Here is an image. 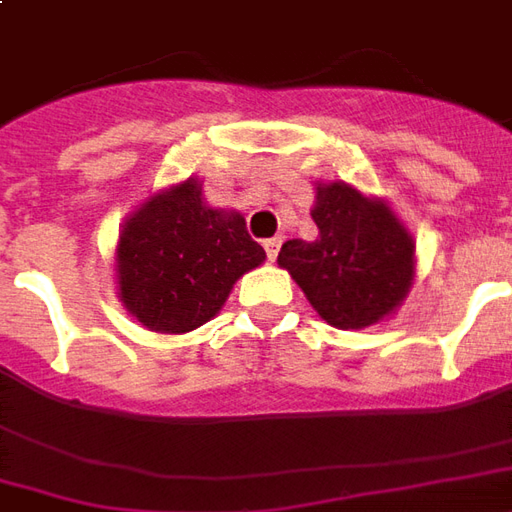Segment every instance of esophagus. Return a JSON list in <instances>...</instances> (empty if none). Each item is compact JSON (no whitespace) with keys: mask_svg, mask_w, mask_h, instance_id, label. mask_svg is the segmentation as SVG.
Here are the masks:
<instances>
[{"mask_svg":"<svg viewBox=\"0 0 512 512\" xmlns=\"http://www.w3.org/2000/svg\"><path fill=\"white\" fill-rule=\"evenodd\" d=\"M280 244H282V238H268V241H263V249H266L268 260H274V257H277V252H280Z\"/></svg>","mask_w":512,"mask_h":512,"instance_id":"esophagus-1","label":"esophagus"}]
</instances>
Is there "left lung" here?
I'll return each instance as SVG.
<instances>
[{
	"instance_id": "left-lung-1",
	"label": "left lung",
	"mask_w": 512,
	"mask_h": 512,
	"mask_svg": "<svg viewBox=\"0 0 512 512\" xmlns=\"http://www.w3.org/2000/svg\"><path fill=\"white\" fill-rule=\"evenodd\" d=\"M316 241H285L277 263L307 302L338 330H363L405 302L416 274V244L382 199L346 182H318Z\"/></svg>"
}]
</instances>
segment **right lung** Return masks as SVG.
I'll list each match as a JSON object with an SVG mask.
<instances>
[{
    "mask_svg": "<svg viewBox=\"0 0 512 512\" xmlns=\"http://www.w3.org/2000/svg\"><path fill=\"white\" fill-rule=\"evenodd\" d=\"M266 260L235 210H213L188 177L124 221L116 246L119 299L144 327L191 332L219 313L232 285Z\"/></svg>",
    "mask_w": 512,
    "mask_h": 512,
    "instance_id": "right-lung-1",
    "label": "right lung"
}]
</instances>
